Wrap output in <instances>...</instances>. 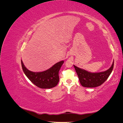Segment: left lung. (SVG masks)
Masks as SVG:
<instances>
[{
  "label": "left lung",
  "instance_id": "1",
  "mask_svg": "<svg viewBox=\"0 0 123 123\" xmlns=\"http://www.w3.org/2000/svg\"><path fill=\"white\" fill-rule=\"evenodd\" d=\"M113 66L114 62L109 69L98 73H91L74 65V67L81 86L84 87L94 88L100 86L107 80L112 71Z\"/></svg>",
  "mask_w": 123,
  "mask_h": 123
}]
</instances>
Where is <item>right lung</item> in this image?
I'll return each mask as SVG.
<instances>
[{
  "label": "right lung",
  "instance_id": "add662e5",
  "mask_svg": "<svg viewBox=\"0 0 123 123\" xmlns=\"http://www.w3.org/2000/svg\"><path fill=\"white\" fill-rule=\"evenodd\" d=\"M64 62L62 61L44 71L34 72L27 69L21 61L22 68L25 75L33 84L42 89H50L57 85L59 80V71Z\"/></svg>",
  "mask_w": 123,
  "mask_h": 123
}]
</instances>
